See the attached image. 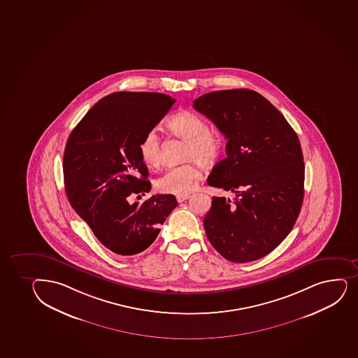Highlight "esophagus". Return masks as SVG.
I'll list each match as a JSON object with an SVG mask.
<instances>
[{"instance_id":"obj_1","label":"esophagus","mask_w":358,"mask_h":358,"mask_svg":"<svg viewBox=\"0 0 358 358\" xmlns=\"http://www.w3.org/2000/svg\"><path fill=\"white\" fill-rule=\"evenodd\" d=\"M189 195L188 194H185V195H177L176 200L178 202H183V201L188 200Z\"/></svg>"}]
</instances>
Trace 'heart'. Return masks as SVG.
<instances>
[{"instance_id":"1","label":"heart","mask_w":358,"mask_h":358,"mask_svg":"<svg viewBox=\"0 0 358 358\" xmlns=\"http://www.w3.org/2000/svg\"><path fill=\"white\" fill-rule=\"evenodd\" d=\"M170 132L187 141L185 159L190 161L173 166L158 177V190L173 195H185L196 187L201 177L200 161L204 166H213L222 152L223 139L217 131L210 130L206 120L190 111H182L166 123ZM139 156L146 166L157 168L162 162L161 141L154 130L144 134L138 144Z\"/></svg>"}]
</instances>
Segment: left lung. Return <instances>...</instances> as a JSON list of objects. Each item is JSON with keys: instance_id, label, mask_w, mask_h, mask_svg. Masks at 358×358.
Instances as JSON below:
<instances>
[{"instance_id": "obj_1", "label": "left lung", "mask_w": 358, "mask_h": 358, "mask_svg": "<svg viewBox=\"0 0 358 358\" xmlns=\"http://www.w3.org/2000/svg\"><path fill=\"white\" fill-rule=\"evenodd\" d=\"M196 111L228 139L227 157L207 183L235 194L213 197L203 226L223 258L250 262L279 246L299 216L304 199V157L284 115L255 91L223 90L194 100Z\"/></svg>"}]
</instances>
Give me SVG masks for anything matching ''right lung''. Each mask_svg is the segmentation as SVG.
<instances>
[{
	"instance_id": "right-lung-1",
	"label": "right lung",
	"mask_w": 358,
	"mask_h": 358,
	"mask_svg": "<svg viewBox=\"0 0 358 358\" xmlns=\"http://www.w3.org/2000/svg\"><path fill=\"white\" fill-rule=\"evenodd\" d=\"M175 101L162 93H111L85 115L66 144L62 166L69 203L100 243L120 257L150 246L178 204L171 194L129 202L151 189L139 141Z\"/></svg>"
}]
</instances>
